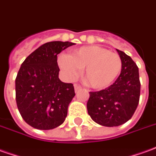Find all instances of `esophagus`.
<instances>
[{"instance_id":"34e87169","label":"esophagus","mask_w":156,"mask_h":156,"mask_svg":"<svg viewBox=\"0 0 156 156\" xmlns=\"http://www.w3.org/2000/svg\"><path fill=\"white\" fill-rule=\"evenodd\" d=\"M74 89H75V90H76V91H78V89H81V86L78 85V84H77V83H75V84H74Z\"/></svg>"}]
</instances>
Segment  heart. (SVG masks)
<instances>
[{
  "instance_id": "heart-1",
  "label": "heart",
  "mask_w": 156,
  "mask_h": 156,
  "mask_svg": "<svg viewBox=\"0 0 156 156\" xmlns=\"http://www.w3.org/2000/svg\"><path fill=\"white\" fill-rule=\"evenodd\" d=\"M58 65L69 79L78 77L81 69L84 68L86 83L94 89H104L118 77L122 62L116 52L93 45L75 50L70 55H59Z\"/></svg>"
}]
</instances>
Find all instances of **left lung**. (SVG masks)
Returning a JSON list of instances; mask_svg holds the SVG:
<instances>
[{
  "mask_svg": "<svg viewBox=\"0 0 156 156\" xmlns=\"http://www.w3.org/2000/svg\"><path fill=\"white\" fill-rule=\"evenodd\" d=\"M122 66L119 77L106 89L89 92L88 113L96 123L116 127L131 119L138 107L140 96L139 67L123 51L116 50Z\"/></svg>",
  "mask_w": 156,
  "mask_h": 156,
  "instance_id": "obj_1",
  "label": "left lung"
}]
</instances>
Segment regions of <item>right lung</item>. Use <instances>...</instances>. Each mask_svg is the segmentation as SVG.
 <instances>
[{"label": "right lung", "instance_id": "right-lung-1", "mask_svg": "<svg viewBox=\"0 0 156 156\" xmlns=\"http://www.w3.org/2000/svg\"><path fill=\"white\" fill-rule=\"evenodd\" d=\"M75 44L51 41L42 44L24 60L15 80L16 102L23 119L31 127L50 130L64 122L75 96L73 83L58 78L57 55Z\"/></svg>", "mask_w": 156, "mask_h": 156}]
</instances>
